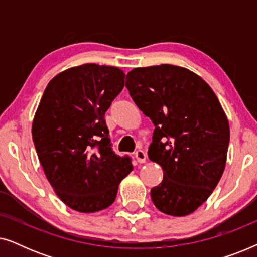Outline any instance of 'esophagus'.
<instances>
[{
  "label": "esophagus",
  "instance_id": "obj_1",
  "mask_svg": "<svg viewBox=\"0 0 257 257\" xmlns=\"http://www.w3.org/2000/svg\"><path fill=\"white\" fill-rule=\"evenodd\" d=\"M135 157H136V159H137V161H138V163L143 164V163H145V161H146V157L147 156H146L145 151L138 150V151H136Z\"/></svg>",
  "mask_w": 257,
  "mask_h": 257
}]
</instances>
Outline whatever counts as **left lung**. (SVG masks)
<instances>
[{
	"label": "left lung",
	"mask_w": 257,
	"mask_h": 257,
	"mask_svg": "<svg viewBox=\"0 0 257 257\" xmlns=\"http://www.w3.org/2000/svg\"><path fill=\"white\" fill-rule=\"evenodd\" d=\"M125 85L156 126L149 158L160 165L164 179L151 199L167 215H188L222 177L230 136L226 113L208 84L181 66L136 68Z\"/></svg>",
	"instance_id": "obj_1"
}]
</instances>
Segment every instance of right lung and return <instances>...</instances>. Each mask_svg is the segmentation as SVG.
<instances>
[{
  "instance_id": "1",
  "label": "right lung",
  "mask_w": 257,
  "mask_h": 257,
  "mask_svg": "<svg viewBox=\"0 0 257 257\" xmlns=\"http://www.w3.org/2000/svg\"><path fill=\"white\" fill-rule=\"evenodd\" d=\"M124 79L115 66H73L49 82L35 113L33 140L45 177L77 212L111 206L120 181L133 170L131 158L112 151L104 119Z\"/></svg>"
}]
</instances>
